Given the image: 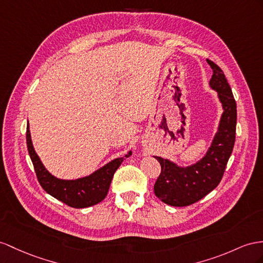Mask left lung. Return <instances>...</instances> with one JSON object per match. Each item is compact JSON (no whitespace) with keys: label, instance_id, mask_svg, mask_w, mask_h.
Masks as SVG:
<instances>
[{"label":"left lung","instance_id":"1","mask_svg":"<svg viewBox=\"0 0 263 263\" xmlns=\"http://www.w3.org/2000/svg\"><path fill=\"white\" fill-rule=\"evenodd\" d=\"M212 69L210 85L218 92L223 106L219 131L205 157L192 166L180 167L170 161L154 157L161 165V172L154 183V194L172 206H186L196 203L218 186L230 158L237 127V103L223 71L206 59Z\"/></svg>","mask_w":263,"mask_h":263}]
</instances>
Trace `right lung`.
Masks as SVG:
<instances>
[{
  "instance_id": "1",
  "label": "right lung",
  "mask_w": 263,
  "mask_h": 263,
  "mask_svg": "<svg viewBox=\"0 0 263 263\" xmlns=\"http://www.w3.org/2000/svg\"><path fill=\"white\" fill-rule=\"evenodd\" d=\"M26 144L40 185L52 197L71 208H87L102 201L109 191L112 178L124 158L111 161L91 176L78 180H60L45 170L31 142L29 123L26 126ZM131 152L125 156L130 157Z\"/></svg>"
}]
</instances>
